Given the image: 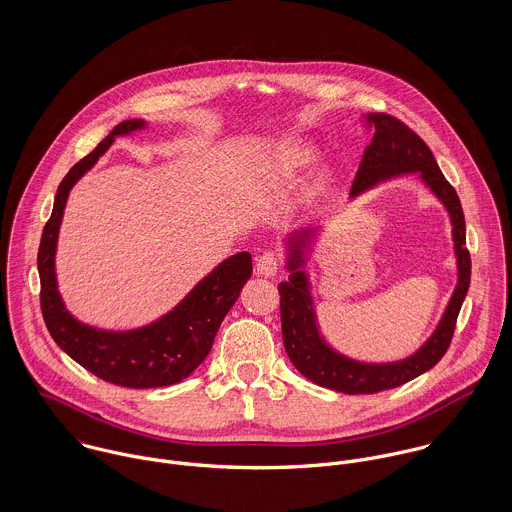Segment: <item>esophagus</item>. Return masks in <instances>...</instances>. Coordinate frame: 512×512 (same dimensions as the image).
Listing matches in <instances>:
<instances>
[{
  "instance_id": "esophagus-1",
  "label": "esophagus",
  "mask_w": 512,
  "mask_h": 512,
  "mask_svg": "<svg viewBox=\"0 0 512 512\" xmlns=\"http://www.w3.org/2000/svg\"><path fill=\"white\" fill-rule=\"evenodd\" d=\"M280 270V258L276 252H264L258 260H256V272L258 276H264V278H272L276 276Z\"/></svg>"
}]
</instances>
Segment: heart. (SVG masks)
Listing matches in <instances>:
<instances>
[{
  "instance_id": "obj_1",
  "label": "heart",
  "mask_w": 512,
  "mask_h": 512,
  "mask_svg": "<svg viewBox=\"0 0 512 512\" xmlns=\"http://www.w3.org/2000/svg\"><path fill=\"white\" fill-rule=\"evenodd\" d=\"M319 161V151L309 144H292L282 147L268 161V175L276 183L299 181L315 163ZM325 187V181L317 183V191Z\"/></svg>"
}]
</instances>
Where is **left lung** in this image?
<instances>
[{
  "label": "left lung",
  "instance_id": "8db88e82",
  "mask_svg": "<svg viewBox=\"0 0 512 512\" xmlns=\"http://www.w3.org/2000/svg\"><path fill=\"white\" fill-rule=\"evenodd\" d=\"M366 124L374 126V136L372 142L365 147L363 161L353 181L351 197L361 195L372 185L390 177L402 173H420L422 181L434 191V195L447 209L453 224L457 286L445 307L438 329L412 357L386 365L353 361L333 351L317 329L309 280L303 270V252L309 248V242L317 230L301 228L292 232L288 238L290 278L278 286L284 347L293 366L307 380L343 394H374L380 390L396 388L438 365L439 359L449 349L455 321L471 282V256L465 248L463 209L455 189L443 177L432 149L426 146V142L414 130L390 114H368Z\"/></svg>",
  "mask_w": 512,
  "mask_h": 512
}]
</instances>
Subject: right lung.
I'll return each mask as SVG.
<instances>
[{
    "instance_id": "right-lung-1",
    "label": "right lung",
    "mask_w": 512,
    "mask_h": 512,
    "mask_svg": "<svg viewBox=\"0 0 512 512\" xmlns=\"http://www.w3.org/2000/svg\"><path fill=\"white\" fill-rule=\"evenodd\" d=\"M144 128V120H126L74 163L57 189L53 213L43 228L37 254L41 311L51 337L78 365L106 382L126 388H159L187 378L207 359L224 315L252 276V256L238 252L220 262L173 311L134 331L94 329L76 321L65 309L57 290L55 250L69 191L112 146L116 136Z\"/></svg>"
}]
</instances>
